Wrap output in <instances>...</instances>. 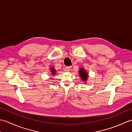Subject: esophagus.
<instances>
[{"mask_svg": "<svg viewBox=\"0 0 132 132\" xmlns=\"http://www.w3.org/2000/svg\"><path fill=\"white\" fill-rule=\"evenodd\" d=\"M65 69H66V70H67V71L69 72V71H71V67H65Z\"/></svg>", "mask_w": 132, "mask_h": 132, "instance_id": "1", "label": "esophagus"}]
</instances>
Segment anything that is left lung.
<instances>
[{"label": "left lung", "mask_w": 132, "mask_h": 132, "mask_svg": "<svg viewBox=\"0 0 132 132\" xmlns=\"http://www.w3.org/2000/svg\"><path fill=\"white\" fill-rule=\"evenodd\" d=\"M79 73L80 78H81V79L82 80V81L84 82H87L88 79L89 75L87 71L84 69V68H83V67L82 68H80L79 71Z\"/></svg>", "instance_id": "1"}]
</instances>
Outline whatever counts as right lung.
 I'll return each mask as SVG.
<instances>
[{"instance_id": "add662e5", "label": "right lung", "mask_w": 132, "mask_h": 132, "mask_svg": "<svg viewBox=\"0 0 132 132\" xmlns=\"http://www.w3.org/2000/svg\"><path fill=\"white\" fill-rule=\"evenodd\" d=\"M50 70L51 75H55L56 71V69L54 68V67H51V68H50Z\"/></svg>"}]
</instances>
